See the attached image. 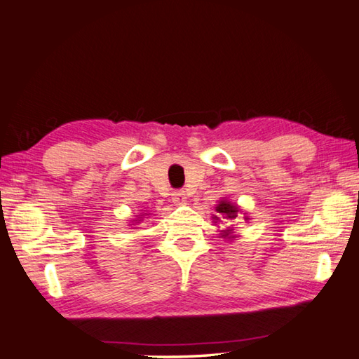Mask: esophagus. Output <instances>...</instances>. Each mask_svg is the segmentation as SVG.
Instances as JSON below:
<instances>
[{
  "instance_id": "esophagus-1",
  "label": "esophagus",
  "mask_w": 359,
  "mask_h": 359,
  "mask_svg": "<svg viewBox=\"0 0 359 359\" xmlns=\"http://www.w3.org/2000/svg\"><path fill=\"white\" fill-rule=\"evenodd\" d=\"M171 196H172V202L175 203V205H184V203L187 202V194H185V191H182V189H179V191H174Z\"/></svg>"
}]
</instances>
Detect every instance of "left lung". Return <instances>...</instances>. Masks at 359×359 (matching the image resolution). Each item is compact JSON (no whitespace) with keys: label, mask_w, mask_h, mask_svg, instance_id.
Wrapping results in <instances>:
<instances>
[{"label":"left lung","mask_w":359,"mask_h":359,"mask_svg":"<svg viewBox=\"0 0 359 359\" xmlns=\"http://www.w3.org/2000/svg\"><path fill=\"white\" fill-rule=\"evenodd\" d=\"M215 212H216V215L212 216V219L215 222L227 224V229L219 230V236L224 238V240H227V241H233V240H236V238H238L236 231H235V226H231V221L238 219V215H243L244 221H249L250 219L249 215L245 213V212H243V210L240 208V205H238V203L231 202V201H229L226 198L219 199V203H216ZM226 220L228 221L227 223L225 222Z\"/></svg>","instance_id":"obj_1"}]
</instances>
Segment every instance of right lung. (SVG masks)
<instances>
[{
    "instance_id": "1",
    "label": "right lung",
    "mask_w": 359,
    "mask_h": 359,
    "mask_svg": "<svg viewBox=\"0 0 359 359\" xmlns=\"http://www.w3.org/2000/svg\"><path fill=\"white\" fill-rule=\"evenodd\" d=\"M147 215H149V213H140V215L135 217V219H130V224H129V226H137V224L142 222V221H143V217H144V216H147Z\"/></svg>"
}]
</instances>
